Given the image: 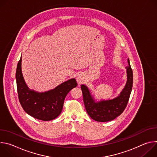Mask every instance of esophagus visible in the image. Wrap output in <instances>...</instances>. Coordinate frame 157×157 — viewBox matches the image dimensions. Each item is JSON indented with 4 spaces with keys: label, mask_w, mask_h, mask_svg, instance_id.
I'll list each match as a JSON object with an SVG mask.
<instances>
[{
    "label": "esophagus",
    "mask_w": 157,
    "mask_h": 157,
    "mask_svg": "<svg viewBox=\"0 0 157 157\" xmlns=\"http://www.w3.org/2000/svg\"><path fill=\"white\" fill-rule=\"evenodd\" d=\"M76 80H77V82L79 83V84H81L84 81V77L83 76L82 74H78L77 75V77H76Z\"/></svg>",
    "instance_id": "1"
}]
</instances>
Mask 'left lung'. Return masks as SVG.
<instances>
[{
  "label": "left lung",
  "instance_id": "left-lung-1",
  "mask_svg": "<svg viewBox=\"0 0 157 157\" xmlns=\"http://www.w3.org/2000/svg\"><path fill=\"white\" fill-rule=\"evenodd\" d=\"M126 66L127 82L120 94L112 99L96 101L91 94L88 87L81 84L83 100L88 115L93 120L98 122H109L115 119L120 116L125 109L133 86V73L129 59Z\"/></svg>",
  "mask_w": 157,
  "mask_h": 157
}]
</instances>
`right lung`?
Here are the masks:
<instances>
[{"label": "right lung", "mask_w": 157, "mask_h": 157, "mask_svg": "<svg viewBox=\"0 0 157 157\" xmlns=\"http://www.w3.org/2000/svg\"><path fill=\"white\" fill-rule=\"evenodd\" d=\"M17 93L20 103L29 115L44 121H52L61 113L68 93L78 85L75 78L67 80L45 92H37L27 85L21 71V56L16 71Z\"/></svg>", "instance_id": "obj_1"}]
</instances>
